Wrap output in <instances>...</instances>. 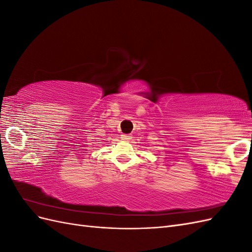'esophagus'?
I'll use <instances>...</instances> for the list:
<instances>
[{
  "label": "esophagus",
  "mask_w": 252,
  "mask_h": 252,
  "mask_svg": "<svg viewBox=\"0 0 252 252\" xmlns=\"http://www.w3.org/2000/svg\"><path fill=\"white\" fill-rule=\"evenodd\" d=\"M121 138H122V140H124V141H129L132 138V136L130 134H122Z\"/></svg>",
  "instance_id": "34e87169"
}]
</instances>
